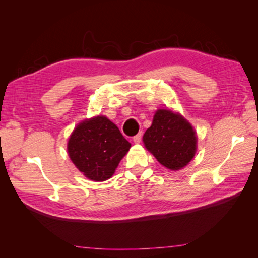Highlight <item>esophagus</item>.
Instances as JSON below:
<instances>
[{
  "label": "esophagus",
  "instance_id": "1",
  "mask_svg": "<svg viewBox=\"0 0 258 258\" xmlns=\"http://www.w3.org/2000/svg\"><path fill=\"white\" fill-rule=\"evenodd\" d=\"M141 141H142V133H139L138 135H135L134 138H133V142H134V143H136V144L141 143Z\"/></svg>",
  "mask_w": 258,
  "mask_h": 258
}]
</instances>
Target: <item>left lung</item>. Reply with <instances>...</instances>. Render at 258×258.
Listing matches in <instances>:
<instances>
[{"instance_id":"left-lung-1","label":"left lung","mask_w":258,"mask_h":258,"mask_svg":"<svg viewBox=\"0 0 258 258\" xmlns=\"http://www.w3.org/2000/svg\"><path fill=\"white\" fill-rule=\"evenodd\" d=\"M143 142L163 166L172 171L183 168L193 160L197 138L193 126L182 115L171 109H157Z\"/></svg>"}]
</instances>
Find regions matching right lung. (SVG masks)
<instances>
[{"instance_id":"obj_1","label":"right lung","mask_w":258,"mask_h":258,"mask_svg":"<svg viewBox=\"0 0 258 258\" xmlns=\"http://www.w3.org/2000/svg\"><path fill=\"white\" fill-rule=\"evenodd\" d=\"M130 147L131 143L117 126L103 115L81 122L68 142L71 161L81 173L95 182L112 177Z\"/></svg>"}]
</instances>
